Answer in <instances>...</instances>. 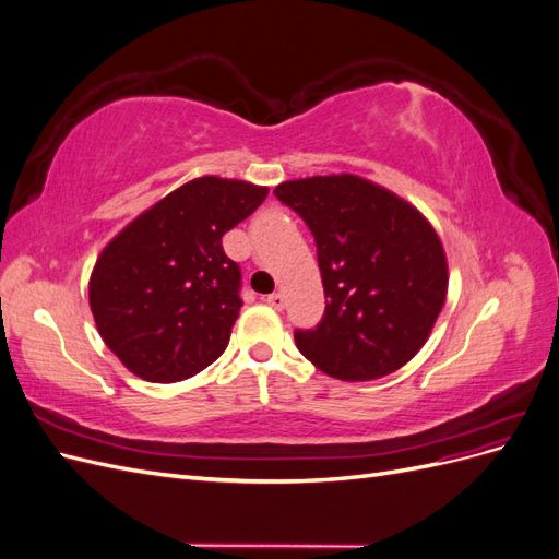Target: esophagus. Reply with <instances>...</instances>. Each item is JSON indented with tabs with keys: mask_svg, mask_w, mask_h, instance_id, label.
<instances>
[{
	"mask_svg": "<svg viewBox=\"0 0 559 559\" xmlns=\"http://www.w3.org/2000/svg\"><path fill=\"white\" fill-rule=\"evenodd\" d=\"M265 302L270 308H275V310H282L284 308V296L280 294V292H275V294H270V296H265Z\"/></svg>",
	"mask_w": 559,
	"mask_h": 559,
	"instance_id": "esophagus-1",
	"label": "esophagus"
}]
</instances>
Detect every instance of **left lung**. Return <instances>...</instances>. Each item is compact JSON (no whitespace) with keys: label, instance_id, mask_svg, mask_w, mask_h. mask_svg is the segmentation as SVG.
<instances>
[{"label":"left lung","instance_id":"obj_1","mask_svg":"<svg viewBox=\"0 0 559 559\" xmlns=\"http://www.w3.org/2000/svg\"><path fill=\"white\" fill-rule=\"evenodd\" d=\"M310 228L326 310L296 329L300 354L326 376L364 382L394 373L427 343L448 292L443 245L408 202L354 175L275 189Z\"/></svg>","mask_w":559,"mask_h":559}]
</instances>
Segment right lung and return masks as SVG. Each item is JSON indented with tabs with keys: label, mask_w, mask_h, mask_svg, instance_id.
Here are the masks:
<instances>
[{
	"label": "right lung",
	"mask_w": 559,
	"mask_h": 559,
	"mask_svg": "<svg viewBox=\"0 0 559 559\" xmlns=\"http://www.w3.org/2000/svg\"><path fill=\"white\" fill-rule=\"evenodd\" d=\"M267 189L200 177L140 214L99 253L91 310L107 347L148 382H179L222 357L242 308V273L222 238Z\"/></svg>",
	"instance_id": "right-lung-1"
}]
</instances>
